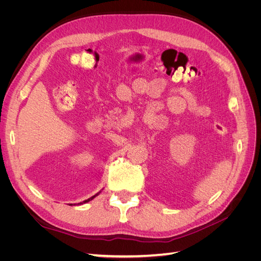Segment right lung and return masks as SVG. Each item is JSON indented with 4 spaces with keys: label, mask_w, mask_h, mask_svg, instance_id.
I'll use <instances>...</instances> for the list:
<instances>
[{
    "label": "right lung",
    "mask_w": 261,
    "mask_h": 261,
    "mask_svg": "<svg viewBox=\"0 0 261 261\" xmlns=\"http://www.w3.org/2000/svg\"><path fill=\"white\" fill-rule=\"evenodd\" d=\"M100 193H101V191H100V192H99V193H97V194H96V195H94V196H92V197H90V198H88V199H86V200H84V201H83V202H80V203H78V204H83V203H86V202H88V201H90V200H92V199H93V198H94V197H97V196H98V195H99V194H100Z\"/></svg>",
    "instance_id": "1"
}]
</instances>
